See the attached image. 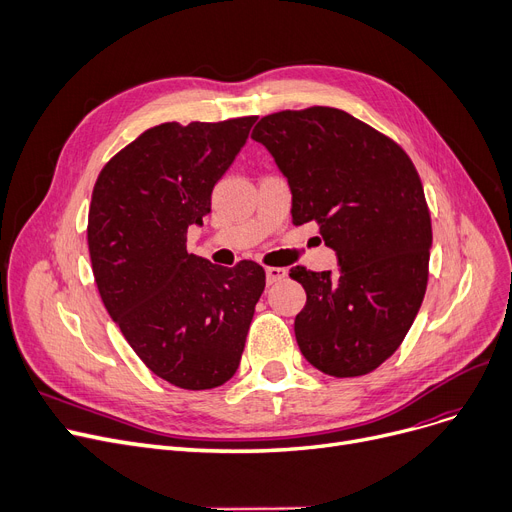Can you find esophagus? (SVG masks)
Here are the masks:
<instances>
[{"label": "esophagus", "instance_id": "obj_1", "mask_svg": "<svg viewBox=\"0 0 512 512\" xmlns=\"http://www.w3.org/2000/svg\"><path fill=\"white\" fill-rule=\"evenodd\" d=\"M285 275H287V271L281 269V266H266V283L269 285L281 281Z\"/></svg>", "mask_w": 512, "mask_h": 512}]
</instances>
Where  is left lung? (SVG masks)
<instances>
[{"label": "left lung", "instance_id": "left-lung-1", "mask_svg": "<svg viewBox=\"0 0 512 512\" xmlns=\"http://www.w3.org/2000/svg\"><path fill=\"white\" fill-rule=\"evenodd\" d=\"M252 139L291 187V223H316L342 271L296 266L306 289L294 331L304 358L331 377H360L392 356L429 279L431 214L400 145L352 114L312 106L258 120Z\"/></svg>", "mask_w": 512, "mask_h": 512}]
</instances>
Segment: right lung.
I'll return each mask as SVG.
<instances>
[{"instance_id":"add662e5","label":"right lung","mask_w":512,"mask_h":512,"mask_svg":"<svg viewBox=\"0 0 512 512\" xmlns=\"http://www.w3.org/2000/svg\"><path fill=\"white\" fill-rule=\"evenodd\" d=\"M256 116L162 123L112 156L93 185L87 246L102 302L141 362L183 389L227 383L241 360L266 275L187 252L216 181Z\"/></svg>"}]
</instances>
